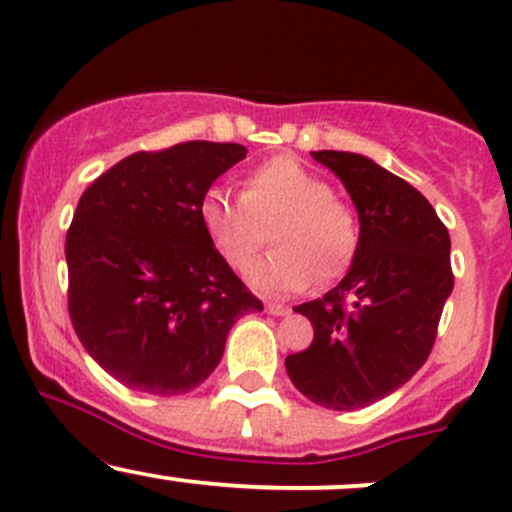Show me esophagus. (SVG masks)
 Returning <instances> with one entry per match:
<instances>
[{"label":"esophagus","mask_w":512,"mask_h":512,"mask_svg":"<svg viewBox=\"0 0 512 512\" xmlns=\"http://www.w3.org/2000/svg\"><path fill=\"white\" fill-rule=\"evenodd\" d=\"M265 311L269 313V316H289L291 308L284 306V303H267Z\"/></svg>","instance_id":"obj_1"}]
</instances>
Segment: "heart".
Returning a JSON list of instances; mask_svg holds the SVG:
<instances>
[{
    "label": "heart",
    "mask_w": 512,
    "mask_h": 512,
    "mask_svg": "<svg viewBox=\"0 0 512 512\" xmlns=\"http://www.w3.org/2000/svg\"><path fill=\"white\" fill-rule=\"evenodd\" d=\"M199 221L228 267L252 265L272 228V245L250 282L272 294H299L316 279L330 284L355 262L357 213L325 177L291 155H274L243 177V192L213 187L201 196Z\"/></svg>",
    "instance_id": "1"
}]
</instances>
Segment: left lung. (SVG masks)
I'll return each instance as SVG.
<instances>
[{"label": "left lung", "instance_id": "obj_1", "mask_svg": "<svg viewBox=\"0 0 512 512\" xmlns=\"http://www.w3.org/2000/svg\"><path fill=\"white\" fill-rule=\"evenodd\" d=\"M359 213V250L345 279L294 311L311 320L308 350L286 357L303 396L357 411L406 384L430 357L452 294L449 233L430 201L369 157L318 150Z\"/></svg>", "mask_w": 512, "mask_h": 512}]
</instances>
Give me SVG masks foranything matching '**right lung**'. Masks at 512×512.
<instances>
[{
    "label": "right lung",
    "mask_w": 512,
    "mask_h": 512,
    "mask_svg": "<svg viewBox=\"0 0 512 512\" xmlns=\"http://www.w3.org/2000/svg\"><path fill=\"white\" fill-rule=\"evenodd\" d=\"M245 153L209 140L140 150L80 196L65 238L67 311L84 350L128 389L192 391L235 320L262 311L199 221L201 196Z\"/></svg>",
    "instance_id": "obj_1"
}]
</instances>
